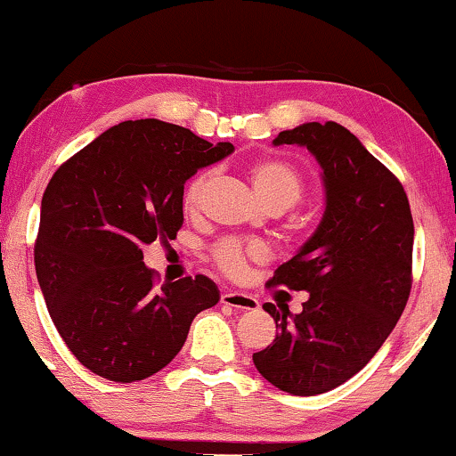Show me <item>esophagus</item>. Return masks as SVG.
Returning <instances> with one entry per match:
<instances>
[{"label":"esophagus","instance_id":"1","mask_svg":"<svg viewBox=\"0 0 456 456\" xmlns=\"http://www.w3.org/2000/svg\"><path fill=\"white\" fill-rule=\"evenodd\" d=\"M222 303L230 305L234 309H245V311H253L259 307V301L251 295H245V292L239 290H226L222 292Z\"/></svg>","mask_w":456,"mask_h":456}]
</instances>
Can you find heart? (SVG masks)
<instances>
[{
  "label": "heart",
  "mask_w": 456,
  "mask_h": 456,
  "mask_svg": "<svg viewBox=\"0 0 456 456\" xmlns=\"http://www.w3.org/2000/svg\"><path fill=\"white\" fill-rule=\"evenodd\" d=\"M214 170L197 172L189 180L184 189V205L186 208H197L201 201L205 189H208ZM248 178L257 195L267 208L272 209H289L301 201L305 195V178L295 166L284 159H259L248 167ZM214 259L230 276H240L245 272L248 261L265 259V248L255 242H242L236 239L220 240L214 247Z\"/></svg>",
  "instance_id": "heart-1"
}]
</instances>
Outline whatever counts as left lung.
<instances>
[{
    "instance_id": "obj_1",
    "label": "left lung",
    "mask_w": 456,
    "mask_h": 456,
    "mask_svg": "<svg viewBox=\"0 0 456 456\" xmlns=\"http://www.w3.org/2000/svg\"><path fill=\"white\" fill-rule=\"evenodd\" d=\"M273 145L314 153L326 211L270 280L307 290L309 298L295 315L289 305H264L278 334L253 353V363L276 388L315 396L363 370L403 315L413 282V216L398 178L340 124H301L282 130Z\"/></svg>"
}]
</instances>
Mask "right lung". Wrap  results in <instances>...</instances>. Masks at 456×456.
I'll list each match as a JSON object with an SVG mask.
<instances>
[{"label":"right lung","mask_w":456,"mask_h":456,"mask_svg":"<svg viewBox=\"0 0 456 456\" xmlns=\"http://www.w3.org/2000/svg\"><path fill=\"white\" fill-rule=\"evenodd\" d=\"M234 151L155 118L126 120L64 161L41 201L35 270L74 357L111 382L145 379L220 301L208 276L155 286L142 247L176 239L184 183Z\"/></svg>","instance_id":"right-lung-1"}]
</instances>
